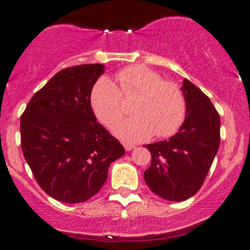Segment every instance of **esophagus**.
<instances>
[{"label":"esophagus","instance_id":"1","mask_svg":"<svg viewBox=\"0 0 250 250\" xmlns=\"http://www.w3.org/2000/svg\"><path fill=\"white\" fill-rule=\"evenodd\" d=\"M123 147H125V150L129 151V150H131V149H134L135 146L134 145H129V143H125V145H123Z\"/></svg>","mask_w":250,"mask_h":250}]
</instances>
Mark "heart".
Instances as JSON below:
<instances>
[{"instance_id": "obj_1", "label": "heart", "mask_w": 250, "mask_h": 250, "mask_svg": "<svg viewBox=\"0 0 250 250\" xmlns=\"http://www.w3.org/2000/svg\"><path fill=\"white\" fill-rule=\"evenodd\" d=\"M120 89L109 79H100L90 95V103L103 125H113L123 113V97L139 95L134 103L136 115L122 120L113 131L125 141L139 142L156 137H168L179 129L186 114L182 90L174 82L163 81L156 71L143 65H131L116 75Z\"/></svg>"}]
</instances>
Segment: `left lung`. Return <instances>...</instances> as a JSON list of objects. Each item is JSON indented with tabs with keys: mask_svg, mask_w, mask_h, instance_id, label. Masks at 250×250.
<instances>
[{
	"mask_svg": "<svg viewBox=\"0 0 250 250\" xmlns=\"http://www.w3.org/2000/svg\"><path fill=\"white\" fill-rule=\"evenodd\" d=\"M186 119L169 140L145 146L151 154L145 181L168 201H185L202 187L220 147V115L210 99L185 79Z\"/></svg>",
	"mask_w": 250,
	"mask_h": 250,
	"instance_id": "obj_1",
	"label": "left lung"
}]
</instances>
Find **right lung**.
Segmentation results:
<instances>
[{"label":"right lung","mask_w":250,"mask_h":250,"mask_svg":"<svg viewBox=\"0 0 250 250\" xmlns=\"http://www.w3.org/2000/svg\"><path fill=\"white\" fill-rule=\"evenodd\" d=\"M103 64L62 69L34 94L21 116V147L39 186L64 203L84 202L125 154L119 140L96 121L91 89Z\"/></svg>","instance_id":"obj_1"}]
</instances>
